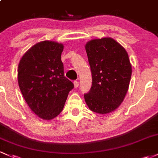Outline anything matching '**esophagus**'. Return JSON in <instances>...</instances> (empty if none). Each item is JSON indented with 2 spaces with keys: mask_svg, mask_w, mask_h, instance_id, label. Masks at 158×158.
<instances>
[{
  "mask_svg": "<svg viewBox=\"0 0 158 158\" xmlns=\"http://www.w3.org/2000/svg\"><path fill=\"white\" fill-rule=\"evenodd\" d=\"M73 84H74V88H77L78 86H79V82H77V81H74L73 82Z\"/></svg>",
  "mask_w": 158,
  "mask_h": 158,
  "instance_id": "obj_1",
  "label": "esophagus"
}]
</instances>
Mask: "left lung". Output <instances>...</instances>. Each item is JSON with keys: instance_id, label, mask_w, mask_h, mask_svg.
Masks as SVG:
<instances>
[{"instance_id": "8db88e82", "label": "left lung", "mask_w": 158, "mask_h": 158, "mask_svg": "<svg viewBox=\"0 0 158 158\" xmlns=\"http://www.w3.org/2000/svg\"><path fill=\"white\" fill-rule=\"evenodd\" d=\"M92 86L84 95L88 108L99 114L115 111L128 91L132 67L125 48L111 37L94 39L85 44Z\"/></svg>"}]
</instances>
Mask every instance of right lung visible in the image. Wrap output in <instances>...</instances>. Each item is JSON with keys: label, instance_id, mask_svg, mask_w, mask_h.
<instances>
[{"label": "right lung", "instance_id": "right-lung-1", "mask_svg": "<svg viewBox=\"0 0 158 158\" xmlns=\"http://www.w3.org/2000/svg\"><path fill=\"white\" fill-rule=\"evenodd\" d=\"M63 49L62 43L42 41L29 48L19 64L21 92L31 111L43 120L59 115L74 87L64 73Z\"/></svg>", "mask_w": 158, "mask_h": 158}]
</instances>
